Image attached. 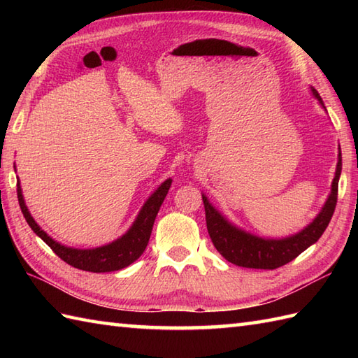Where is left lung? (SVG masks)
<instances>
[{
  "mask_svg": "<svg viewBox=\"0 0 358 358\" xmlns=\"http://www.w3.org/2000/svg\"><path fill=\"white\" fill-rule=\"evenodd\" d=\"M313 95L317 98L322 108L326 110L322 96L318 95L315 89ZM341 173V150L338 148V162L336 167V177L332 180L331 194L326 199L322 210L310 222L305 229L289 235L285 238H263L246 232L245 229L231 223L222 212L212 206L206 195L203 196L204 212H206V224L209 237L214 243L215 249L222 254L227 262H231L241 268L252 269H277L289 262H292L295 257H299L303 250L313 246L317 240L322 237L323 232L328 227L334 210L337 204V192H338V180Z\"/></svg>",
  "mask_w": 358,
  "mask_h": 358,
  "instance_id": "obj_1",
  "label": "left lung"
}]
</instances>
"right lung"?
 Instances as JSON below:
<instances>
[{
    "label": "right lung",
    "instance_id": "obj_1",
    "mask_svg": "<svg viewBox=\"0 0 358 358\" xmlns=\"http://www.w3.org/2000/svg\"><path fill=\"white\" fill-rule=\"evenodd\" d=\"M171 185H172V180L167 178L158 186L157 191L149 196L146 203L143 204V208L138 212V215H136L135 222L132 223L131 227H129V231L126 234L121 235V237L117 238L115 241L109 243V245L92 248V249L69 248L49 237V235L36 224L34 217L30 215V212L24 203V196H22L20 180L17 185V194H18L21 212L22 215H24L27 224L32 227V231L38 235V237H40L45 245L53 250V252L62 258V260H64L67 264H71L73 268L81 269V271L112 272V271H120L123 268H127L129 264H132L136 258L144 252V249H146L150 238V232H152V227H154L155 217L158 214L159 206H162L166 199Z\"/></svg>",
    "mask_w": 358,
    "mask_h": 358
}]
</instances>
